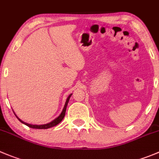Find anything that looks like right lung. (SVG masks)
I'll use <instances>...</instances> for the list:
<instances>
[{"mask_svg":"<svg viewBox=\"0 0 159 159\" xmlns=\"http://www.w3.org/2000/svg\"><path fill=\"white\" fill-rule=\"evenodd\" d=\"M71 95H72V94H70V95H69L68 97H67V101H66V103H65V106H64V109H63V111H62V112H61V115H60L59 116L57 117V118L55 119L54 120H53V121H52V122H50V124H43V125H32V124H27V123L23 122V121H21V120H20V119L18 118V117L16 115H15V116H16L17 118H18V120L20 121V122H21V123H22V124H25L26 126H28V127H31V128H35V129H48V128H50V127H54V126L57 125V124H59V123H61V121H62V120H63V119H64V116H65V112H66V109H67V103H68L69 99H70V96H71Z\"/></svg>","mask_w":159,"mask_h":159,"instance_id":"obj_1","label":"right lung"}]
</instances>
